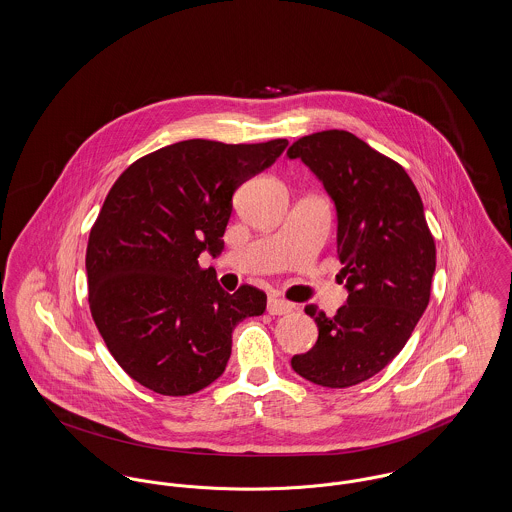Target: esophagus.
<instances>
[{"label":"esophagus","mask_w":512,"mask_h":512,"mask_svg":"<svg viewBox=\"0 0 512 512\" xmlns=\"http://www.w3.org/2000/svg\"><path fill=\"white\" fill-rule=\"evenodd\" d=\"M292 309H294V303L280 300V298H271L269 303H267V311H269L271 315H286V313H290Z\"/></svg>","instance_id":"34e87169"}]
</instances>
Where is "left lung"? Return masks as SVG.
Segmentation results:
<instances>
[{"mask_svg":"<svg viewBox=\"0 0 512 512\" xmlns=\"http://www.w3.org/2000/svg\"><path fill=\"white\" fill-rule=\"evenodd\" d=\"M286 154L317 176L336 207L348 290L332 319L313 303L305 307L319 338L292 358V369L321 387H352L389 365L416 329L431 294L435 241L410 176L356 135H305Z\"/></svg>","mask_w":512,"mask_h":512,"instance_id":"left-lung-1","label":"left lung"}]
</instances>
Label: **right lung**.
Listing matches in <instances>:
<instances>
[{
	"label": "right lung",
	"mask_w": 512,
	"mask_h": 512,
	"mask_svg": "<svg viewBox=\"0 0 512 512\" xmlns=\"http://www.w3.org/2000/svg\"><path fill=\"white\" fill-rule=\"evenodd\" d=\"M286 147L189 139L139 158L112 185L87 245L89 305L110 354L143 387L166 396L209 387L236 325L263 315L265 292H224L199 255H220L234 191Z\"/></svg>",
	"instance_id": "obj_1"
}]
</instances>
